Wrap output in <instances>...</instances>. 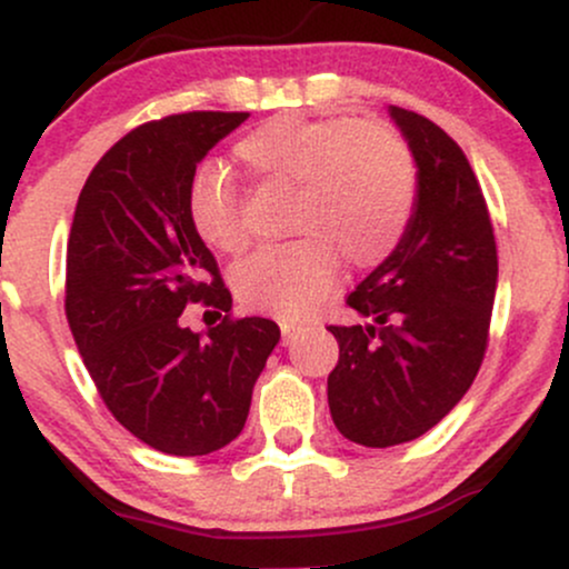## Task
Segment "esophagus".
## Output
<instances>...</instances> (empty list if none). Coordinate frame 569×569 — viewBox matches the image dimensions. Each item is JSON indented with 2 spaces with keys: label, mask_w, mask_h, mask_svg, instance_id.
Here are the masks:
<instances>
[{
  "label": "esophagus",
  "mask_w": 569,
  "mask_h": 569,
  "mask_svg": "<svg viewBox=\"0 0 569 569\" xmlns=\"http://www.w3.org/2000/svg\"><path fill=\"white\" fill-rule=\"evenodd\" d=\"M299 331H302V326L293 323V321H280V335H283V345L293 342V339L299 337Z\"/></svg>",
  "instance_id": "1"
}]
</instances>
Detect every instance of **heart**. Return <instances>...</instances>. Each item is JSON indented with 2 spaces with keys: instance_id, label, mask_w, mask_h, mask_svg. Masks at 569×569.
<instances>
[{
  "instance_id": "heart-1",
  "label": "heart",
  "mask_w": 569,
  "mask_h": 569,
  "mask_svg": "<svg viewBox=\"0 0 569 569\" xmlns=\"http://www.w3.org/2000/svg\"><path fill=\"white\" fill-rule=\"evenodd\" d=\"M238 158L267 181L297 184V238L262 246L234 267L248 307L302 318L329 297L339 257L375 267L401 246L420 192L409 143L396 130L352 117H276L238 143ZM187 217L206 246L238 253L248 224L238 184L221 166H200L187 187Z\"/></svg>"
}]
</instances>
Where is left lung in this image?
Segmentation results:
<instances>
[{
	"label": "left lung",
	"instance_id": "1",
	"mask_svg": "<svg viewBox=\"0 0 569 569\" xmlns=\"http://www.w3.org/2000/svg\"><path fill=\"white\" fill-rule=\"evenodd\" d=\"M420 173L401 246L348 305L371 323L329 326L339 361L329 409L345 439L396 447L420 439L457 407L487 352L498 246L471 162L452 136L390 107Z\"/></svg>",
	"mask_w": 569,
	"mask_h": 569
}]
</instances>
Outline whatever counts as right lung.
Returning <instances> with one entry per match:
<instances>
[{"instance_id": "1", "label": "right lung", "mask_w": 569, "mask_h": 569, "mask_svg": "<svg viewBox=\"0 0 569 569\" xmlns=\"http://www.w3.org/2000/svg\"><path fill=\"white\" fill-rule=\"evenodd\" d=\"M248 112H187L143 122L96 162L67 248V321L114 420L152 449L198 457L246 426L251 390L280 329L232 318V293L187 217V187L208 149ZM202 301L222 321L180 323Z\"/></svg>"}]
</instances>
